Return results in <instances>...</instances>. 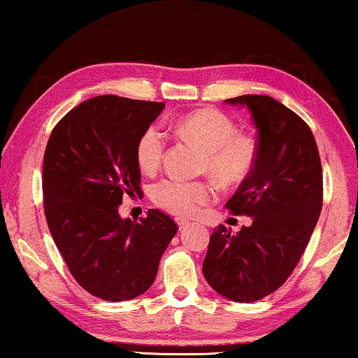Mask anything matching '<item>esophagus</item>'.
Masks as SVG:
<instances>
[{
	"mask_svg": "<svg viewBox=\"0 0 358 358\" xmlns=\"http://www.w3.org/2000/svg\"><path fill=\"white\" fill-rule=\"evenodd\" d=\"M175 221H177V224H178V229H180V231H181V229H185L186 226L189 224V221H186V220H181V218H177V220H175Z\"/></svg>",
	"mask_w": 358,
	"mask_h": 358,
	"instance_id": "1",
	"label": "esophagus"
}]
</instances>
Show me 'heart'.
Returning a JSON list of instances; mask_svg holds the SVG:
<instances>
[{
	"label": "heart",
	"mask_w": 358,
	"mask_h": 358,
	"mask_svg": "<svg viewBox=\"0 0 358 358\" xmlns=\"http://www.w3.org/2000/svg\"><path fill=\"white\" fill-rule=\"evenodd\" d=\"M177 130L196 141L207 152L202 169L220 183L237 185L252 173L257 162V145L247 135H239L234 122L223 113L202 110L180 117ZM166 132L157 126L146 127L137 143V162L141 170L152 172L161 166L166 152ZM217 189L210 181H189L166 177L151 186V199L157 207L177 217H194L212 202Z\"/></svg>",
	"instance_id": "obj_1"
}]
</instances>
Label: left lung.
Here are the masks:
<instances>
[{
	"mask_svg": "<svg viewBox=\"0 0 358 358\" xmlns=\"http://www.w3.org/2000/svg\"><path fill=\"white\" fill-rule=\"evenodd\" d=\"M224 101L247 108L258 130L252 173L226 202L252 224L213 229L202 272L221 296L253 303L285 283L308 247L322 210V164L309 126L280 101L268 95Z\"/></svg>",
	"mask_w": 358,
	"mask_h": 358,
	"instance_id": "obj_1",
	"label": "left lung"
}]
</instances>
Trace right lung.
<instances>
[{
  "instance_id": "right-lung-1",
  "label": "right lung",
  "mask_w": 358,
  "mask_h": 358,
  "mask_svg": "<svg viewBox=\"0 0 358 358\" xmlns=\"http://www.w3.org/2000/svg\"><path fill=\"white\" fill-rule=\"evenodd\" d=\"M162 110V101L89 99L60 119L44 152L50 236L79 285L105 301L148 290L178 231L156 208L140 223L119 215L122 197L141 194L137 143Z\"/></svg>"
}]
</instances>
